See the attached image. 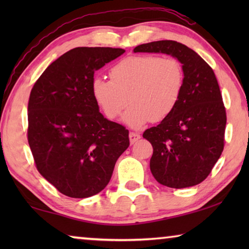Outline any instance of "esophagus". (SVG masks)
Wrapping results in <instances>:
<instances>
[{
  "mask_svg": "<svg viewBox=\"0 0 249 249\" xmlns=\"http://www.w3.org/2000/svg\"><path fill=\"white\" fill-rule=\"evenodd\" d=\"M141 138V134L136 132H130L129 133V142L130 144H134L135 142H137Z\"/></svg>",
  "mask_w": 249,
  "mask_h": 249,
  "instance_id": "1",
  "label": "esophagus"
}]
</instances>
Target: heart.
Returning a JSON list of instances; mask_svg holds the SVG:
<instances>
[{
    "label": "heart",
    "mask_w": 249,
    "mask_h": 249,
    "mask_svg": "<svg viewBox=\"0 0 249 249\" xmlns=\"http://www.w3.org/2000/svg\"><path fill=\"white\" fill-rule=\"evenodd\" d=\"M111 80L95 78L92 92L108 119L132 105L123 122L138 128L147 122L167 119L178 105L184 86L183 66L177 58L132 56L111 69Z\"/></svg>",
    "instance_id": "1"
}]
</instances>
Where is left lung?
<instances>
[{
    "mask_svg": "<svg viewBox=\"0 0 249 249\" xmlns=\"http://www.w3.org/2000/svg\"><path fill=\"white\" fill-rule=\"evenodd\" d=\"M134 53L170 54L184 71L182 95L175 111L142 134L154 149L151 174L169 188L201 183L224 148L226 112L214 71L195 50L175 40L142 44Z\"/></svg>",
    "mask_w": 249,
    "mask_h": 249,
    "instance_id": "obj_1",
    "label": "left lung"
}]
</instances>
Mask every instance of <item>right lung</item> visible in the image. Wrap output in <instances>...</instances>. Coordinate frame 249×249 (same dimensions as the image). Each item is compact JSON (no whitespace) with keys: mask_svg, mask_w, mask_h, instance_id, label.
<instances>
[{"mask_svg":"<svg viewBox=\"0 0 249 249\" xmlns=\"http://www.w3.org/2000/svg\"><path fill=\"white\" fill-rule=\"evenodd\" d=\"M124 53L73 48L49 65L32 89L28 144L39 174L67 196L102 191L129 146L128 130L101 114L92 92L95 71Z\"/></svg>","mask_w":249,"mask_h":249,"instance_id":"add662e5","label":"right lung"}]
</instances>
